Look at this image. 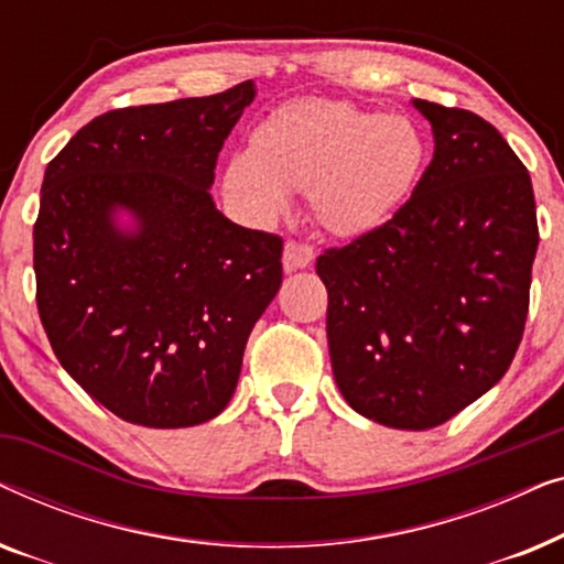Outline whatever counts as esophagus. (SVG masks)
I'll return each mask as SVG.
<instances>
[{"instance_id":"esophagus-1","label":"esophagus","mask_w":564,"mask_h":564,"mask_svg":"<svg viewBox=\"0 0 564 564\" xmlns=\"http://www.w3.org/2000/svg\"><path fill=\"white\" fill-rule=\"evenodd\" d=\"M284 272H295V269H305L313 264L315 253L307 243L300 241H288L284 243Z\"/></svg>"}]
</instances>
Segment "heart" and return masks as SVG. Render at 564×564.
<instances>
[{"label":"heart","instance_id":"b5f03b06","mask_svg":"<svg viewBox=\"0 0 564 564\" xmlns=\"http://www.w3.org/2000/svg\"><path fill=\"white\" fill-rule=\"evenodd\" d=\"M423 161L426 141L403 115L300 99L253 128L249 156L228 161L223 187L253 220L282 213L288 189H305L323 230L361 236L403 205Z\"/></svg>","mask_w":564,"mask_h":564}]
</instances>
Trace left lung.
Wrapping results in <instances>:
<instances>
[{"instance_id": "left-lung-1", "label": "left lung", "mask_w": 564, "mask_h": 564, "mask_svg": "<svg viewBox=\"0 0 564 564\" xmlns=\"http://www.w3.org/2000/svg\"><path fill=\"white\" fill-rule=\"evenodd\" d=\"M434 159L380 228L321 253L338 390L390 429L442 426L511 367L539 228L531 176L480 115L413 99Z\"/></svg>"}]
</instances>
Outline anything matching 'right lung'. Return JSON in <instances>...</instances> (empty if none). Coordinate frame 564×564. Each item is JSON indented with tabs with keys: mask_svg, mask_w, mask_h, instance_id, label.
I'll list each match as a JSON object with an SVG mask.
<instances>
[{
	"mask_svg": "<svg viewBox=\"0 0 564 564\" xmlns=\"http://www.w3.org/2000/svg\"><path fill=\"white\" fill-rule=\"evenodd\" d=\"M253 97L241 82L105 112L45 169L37 313L61 367L128 423L215 419L282 284V238L236 226L210 195L223 141ZM122 209L130 229L117 223Z\"/></svg>",
	"mask_w": 564,
	"mask_h": 564,
	"instance_id": "right-lung-1",
	"label": "right lung"
}]
</instances>
